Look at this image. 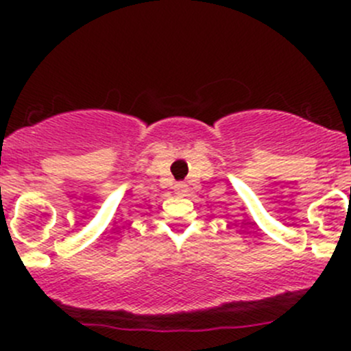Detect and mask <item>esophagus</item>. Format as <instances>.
<instances>
[{
  "instance_id": "1",
  "label": "esophagus",
  "mask_w": 351,
  "mask_h": 351,
  "mask_svg": "<svg viewBox=\"0 0 351 351\" xmlns=\"http://www.w3.org/2000/svg\"><path fill=\"white\" fill-rule=\"evenodd\" d=\"M175 190H176V192H185V190H186V185H185V183H176V185H175Z\"/></svg>"
}]
</instances>
